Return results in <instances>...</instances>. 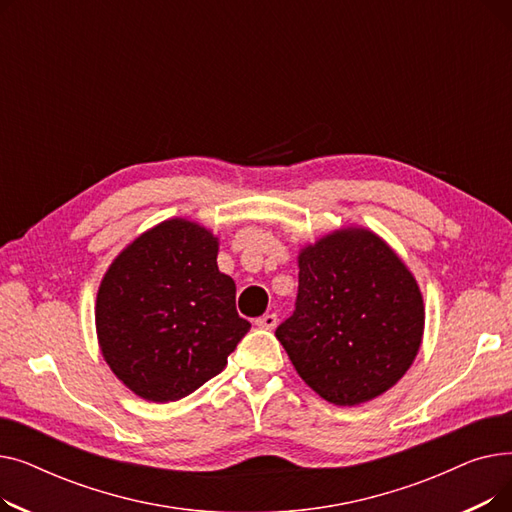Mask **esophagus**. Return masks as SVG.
<instances>
[{"instance_id":"esophagus-1","label":"esophagus","mask_w":512,"mask_h":512,"mask_svg":"<svg viewBox=\"0 0 512 512\" xmlns=\"http://www.w3.org/2000/svg\"><path fill=\"white\" fill-rule=\"evenodd\" d=\"M255 326L263 330H274L278 326V315L276 313H265L255 319Z\"/></svg>"}]
</instances>
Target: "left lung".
Returning <instances> with one entry per match:
<instances>
[{
    "instance_id": "8db88e82",
    "label": "left lung",
    "mask_w": 512,
    "mask_h": 512,
    "mask_svg": "<svg viewBox=\"0 0 512 512\" xmlns=\"http://www.w3.org/2000/svg\"><path fill=\"white\" fill-rule=\"evenodd\" d=\"M423 324L409 267L378 234L351 226L301 249L297 303L276 338L309 388L355 407L409 371Z\"/></svg>"
}]
</instances>
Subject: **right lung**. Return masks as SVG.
<instances>
[{"mask_svg": "<svg viewBox=\"0 0 512 512\" xmlns=\"http://www.w3.org/2000/svg\"><path fill=\"white\" fill-rule=\"evenodd\" d=\"M220 242L172 218L134 238L105 272L95 305L101 355L151 402L180 400L215 378L251 324L218 270Z\"/></svg>", "mask_w": 512, "mask_h": 512, "instance_id": "obj_1", "label": "right lung"}]
</instances>
